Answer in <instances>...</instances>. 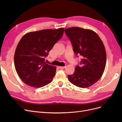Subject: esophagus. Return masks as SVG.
Segmentation results:
<instances>
[{
  "instance_id": "obj_1",
  "label": "esophagus",
  "mask_w": 122,
  "mask_h": 122,
  "mask_svg": "<svg viewBox=\"0 0 122 122\" xmlns=\"http://www.w3.org/2000/svg\"><path fill=\"white\" fill-rule=\"evenodd\" d=\"M66 66H64V67H62V66H60V67H59V68H60V69H65V68H66Z\"/></svg>"
}]
</instances>
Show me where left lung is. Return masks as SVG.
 I'll return each instance as SVG.
<instances>
[{"label":"left lung","mask_w":122,"mask_h":122,"mask_svg":"<svg viewBox=\"0 0 122 122\" xmlns=\"http://www.w3.org/2000/svg\"><path fill=\"white\" fill-rule=\"evenodd\" d=\"M76 55L81 56L80 66H77L73 74L68 75L70 82L86 88L100 79L104 71L106 53L102 40L95 31L73 27L65 29Z\"/></svg>","instance_id":"obj_1"}]
</instances>
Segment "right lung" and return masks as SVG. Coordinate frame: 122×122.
<instances>
[{
  "mask_svg": "<svg viewBox=\"0 0 122 122\" xmlns=\"http://www.w3.org/2000/svg\"><path fill=\"white\" fill-rule=\"evenodd\" d=\"M64 28L43 29L24 35L18 43L14 55L18 75L28 86L39 88L49 84L55 75L56 67L47 64L45 57L61 38Z\"/></svg>",
  "mask_w": 122,
  "mask_h": 122,
  "instance_id": "add662e5",
  "label": "right lung"
}]
</instances>
